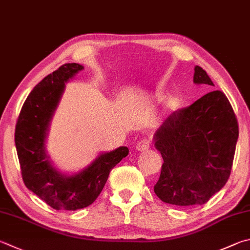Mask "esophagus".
Listing matches in <instances>:
<instances>
[{
  "label": "esophagus",
  "instance_id": "34e87169",
  "mask_svg": "<svg viewBox=\"0 0 250 250\" xmlns=\"http://www.w3.org/2000/svg\"><path fill=\"white\" fill-rule=\"evenodd\" d=\"M151 144H152L151 139H143L141 140L140 142H138L137 145H135V148H137V151L139 152H144L149 148Z\"/></svg>",
  "mask_w": 250,
  "mask_h": 250
}]
</instances>
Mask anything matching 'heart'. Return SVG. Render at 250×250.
<instances>
[{
	"label": "heart",
	"mask_w": 250,
	"mask_h": 250,
	"mask_svg": "<svg viewBox=\"0 0 250 250\" xmlns=\"http://www.w3.org/2000/svg\"><path fill=\"white\" fill-rule=\"evenodd\" d=\"M181 107V99L177 95H171L165 103V109L169 113L176 112L180 109Z\"/></svg>",
	"instance_id": "heart-1"
}]
</instances>
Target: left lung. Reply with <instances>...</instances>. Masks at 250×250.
Segmentation results:
<instances>
[{"label":"left lung","instance_id":"8db88e82","mask_svg":"<svg viewBox=\"0 0 250 250\" xmlns=\"http://www.w3.org/2000/svg\"><path fill=\"white\" fill-rule=\"evenodd\" d=\"M193 83L214 86L207 72L194 66ZM163 157L154 192L178 207L207 203L230 175L238 125L224 93L213 90L191 106L172 112L154 134Z\"/></svg>","mask_w":250,"mask_h":250}]
</instances>
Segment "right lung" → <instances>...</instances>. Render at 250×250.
<instances>
[{
    "mask_svg": "<svg viewBox=\"0 0 250 250\" xmlns=\"http://www.w3.org/2000/svg\"><path fill=\"white\" fill-rule=\"evenodd\" d=\"M84 69L66 63L35 86L21 107L15 129V145L22 180L31 192L56 210L75 211L96 200L110 170L129 153L126 146L103 152L74 174L54 166L46 149L50 122L65 83Z\"/></svg>",
    "mask_w": 250,
    "mask_h": 250,
    "instance_id": "right-lung-1",
    "label": "right lung"
}]
</instances>
